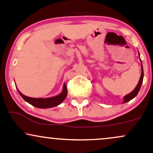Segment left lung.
Instances as JSON below:
<instances>
[{
  "label": "left lung",
  "mask_w": 153,
  "mask_h": 153,
  "mask_svg": "<svg viewBox=\"0 0 153 153\" xmlns=\"http://www.w3.org/2000/svg\"><path fill=\"white\" fill-rule=\"evenodd\" d=\"M139 59H140V56H139ZM140 62H141V63H142V60L141 59H140ZM141 70H142V73H141V76H140V78H139L138 84L137 85L136 88H134V89L132 91L131 93H129L128 94L126 95L125 97H123V103L128 102V101H130V100H131L132 99H134L136 96L138 94L139 89H140L141 86H142V82H143V78H144V71H143V67H142V65H141Z\"/></svg>",
  "instance_id": "left-lung-1"
}]
</instances>
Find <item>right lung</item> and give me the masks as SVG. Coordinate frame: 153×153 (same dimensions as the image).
<instances>
[{"label":"right lung","mask_w":153,"mask_h":153,"mask_svg":"<svg viewBox=\"0 0 153 153\" xmlns=\"http://www.w3.org/2000/svg\"><path fill=\"white\" fill-rule=\"evenodd\" d=\"M17 91L20 96L27 102H28V103L32 105L33 106L42 109L50 108V107H56L57 105H60L65 100V99L67 97V94H68V89H67V86L65 85V83L64 84L62 91L59 94L53 97H49V98H33V97H27V96L22 94L18 90V88Z\"/></svg>","instance_id":"right-lung-1"}]
</instances>
